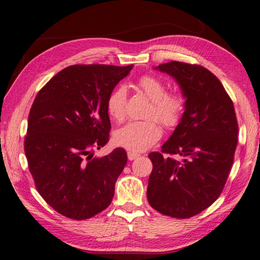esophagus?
<instances>
[{"instance_id":"esophagus-1","label":"esophagus","mask_w":260,"mask_h":260,"mask_svg":"<svg viewBox=\"0 0 260 260\" xmlns=\"http://www.w3.org/2000/svg\"><path fill=\"white\" fill-rule=\"evenodd\" d=\"M138 157H139V154L138 153H135V152H128V159L129 160H135V159H137Z\"/></svg>"}]
</instances>
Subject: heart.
<instances>
[{
  "instance_id": "1",
  "label": "heart",
  "mask_w": 260,
  "mask_h": 260,
  "mask_svg": "<svg viewBox=\"0 0 260 260\" xmlns=\"http://www.w3.org/2000/svg\"><path fill=\"white\" fill-rule=\"evenodd\" d=\"M138 85L147 95L152 106L149 109L148 118L157 119L167 128L175 126L182 112V99L176 93H166V85L159 79L145 76ZM107 109L109 114L117 121H122L126 113V91L118 86L108 96ZM161 137V129L153 120L134 121L115 131L114 143L130 152H142L152 147Z\"/></svg>"
}]
</instances>
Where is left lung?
<instances>
[{"label": "left lung", "mask_w": 260, "mask_h": 260, "mask_svg": "<svg viewBox=\"0 0 260 260\" xmlns=\"http://www.w3.org/2000/svg\"><path fill=\"white\" fill-rule=\"evenodd\" d=\"M175 79L184 112L161 152L149 154L153 168L147 197L153 209L174 218H189L220 196L234 162L238 123L234 103L216 76L204 67L171 61L154 68Z\"/></svg>", "instance_id": "obj_1"}]
</instances>
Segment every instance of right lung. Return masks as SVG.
<instances>
[{
  "instance_id": "obj_1",
  "label": "right lung",
  "mask_w": 260,
  "mask_h": 260,
  "mask_svg": "<svg viewBox=\"0 0 260 260\" xmlns=\"http://www.w3.org/2000/svg\"><path fill=\"white\" fill-rule=\"evenodd\" d=\"M134 66H71L56 73L34 99L24 151L39 193L74 220L95 216L111 204L126 165L123 148L94 155L111 129L108 96Z\"/></svg>"
}]
</instances>
